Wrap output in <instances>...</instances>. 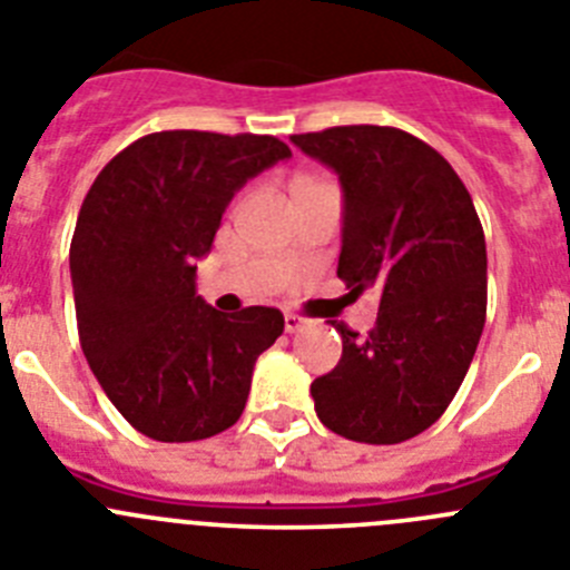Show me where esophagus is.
<instances>
[{
	"label": "esophagus",
	"instance_id": "34e87169",
	"mask_svg": "<svg viewBox=\"0 0 570 570\" xmlns=\"http://www.w3.org/2000/svg\"><path fill=\"white\" fill-rule=\"evenodd\" d=\"M304 317L301 315H295V312H286L284 315V326H286V332H297V330H304Z\"/></svg>",
	"mask_w": 570,
	"mask_h": 570
}]
</instances>
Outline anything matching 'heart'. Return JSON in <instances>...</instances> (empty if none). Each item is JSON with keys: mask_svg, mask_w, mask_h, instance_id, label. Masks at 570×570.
I'll return each mask as SVG.
<instances>
[{"mask_svg": "<svg viewBox=\"0 0 570 570\" xmlns=\"http://www.w3.org/2000/svg\"><path fill=\"white\" fill-rule=\"evenodd\" d=\"M315 178H309V176H297L295 178V193H297V189H306V187H315Z\"/></svg>", "mask_w": 570, "mask_h": 570, "instance_id": "1", "label": "heart"}]
</instances>
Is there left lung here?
Listing matches in <instances>:
<instances>
[{
    "instance_id": "1",
    "label": "left lung",
    "mask_w": 570,
    "mask_h": 570,
    "mask_svg": "<svg viewBox=\"0 0 570 570\" xmlns=\"http://www.w3.org/2000/svg\"><path fill=\"white\" fill-rule=\"evenodd\" d=\"M292 145L341 178L337 278L381 295L366 337L330 321L343 355L312 383L315 412L355 443H403L449 409L483 335V224L451 164L412 132L346 125Z\"/></svg>"
}]
</instances>
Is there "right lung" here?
<instances>
[{
    "instance_id": "add662e5",
    "label": "right lung",
    "mask_w": 570,
    "mask_h": 570,
    "mask_svg": "<svg viewBox=\"0 0 570 570\" xmlns=\"http://www.w3.org/2000/svg\"><path fill=\"white\" fill-rule=\"evenodd\" d=\"M289 156L275 136L161 130L112 156L87 189L70 240L81 352L136 432L193 443L238 423L284 315L204 304L196 258L235 193Z\"/></svg>"
}]
</instances>
